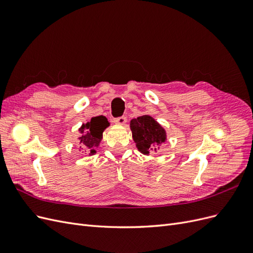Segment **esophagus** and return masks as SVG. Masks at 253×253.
I'll use <instances>...</instances> for the list:
<instances>
[{
    "mask_svg": "<svg viewBox=\"0 0 253 253\" xmlns=\"http://www.w3.org/2000/svg\"><path fill=\"white\" fill-rule=\"evenodd\" d=\"M114 122L115 124L117 125H120V126H124L126 124V116H120V117H117L114 119Z\"/></svg>",
    "mask_w": 253,
    "mask_h": 253,
    "instance_id": "esophagus-1",
    "label": "esophagus"
}]
</instances>
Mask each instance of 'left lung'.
I'll use <instances>...</instances> for the list:
<instances>
[{
	"instance_id": "left-lung-1",
	"label": "left lung",
	"mask_w": 253,
	"mask_h": 253,
	"mask_svg": "<svg viewBox=\"0 0 253 253\" xmlns=\"http://www.w3.org/2000/svg\"><path fill=\"white\" fill-rule=\"evenodd\" d=\"M131 129L136 147L143 154L156 151L155 145L166 140V131L149 115L132 119Z\"/></svg>"
}]
</instances>
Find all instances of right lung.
Listing matches in <instances>:
<instances>
[{"instance_id":"right-lung-1","label":"right lung","mask_w":253,"mask_h":253,"mask_svg":"<svg viewBox=\"0 0 253 253\" xmlns=\"http://www.w3.org/2000/svg\"><path fill=\"white\" fill-rule=\"evenodd\" d=\"M109 126V121L104 116L93 117L87 124L82 125L79 128L80 133L82 134L79 138L81 144L80 148H87L89 149V154H95V148L100 143L102 133Z\"/></svg>"}]
</instances>
